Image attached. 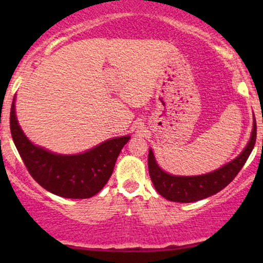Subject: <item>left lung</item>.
<instances>
[{"label": "left lung", "mask_w": 263, "mask_h": 263, "mask_svg": "<svg viewBox=\"0 0 263 263\" xmlns=\"http://www.w3.org/2000/svg\"><path fill=\"white\" fill-rule=\"evenodd\" d=\"M256 122L253 125L252 135L247 143L246 148L242 151L236 159L231 161L220 170L211 173L195 177H177L165 173L156 163L153 152L149 149L148 153V172L151 180L157 192L167 200L176 203H193L201 200L211 195L216 194L229 185L238 172L243 167L250 153L252 152L256 142Z\"/></svg>", "instance_id": "1"}]
</instances>
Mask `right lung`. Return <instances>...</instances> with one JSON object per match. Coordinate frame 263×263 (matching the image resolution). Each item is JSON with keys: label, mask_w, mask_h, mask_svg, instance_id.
Wrapping results in <instances>:
<instances>
[{"label": "right lung", "mask_w": 263, "mask_h": 263, "mask_svg": "<svg viewBox=\"0 0 263 263\" xmlns=\"http://www.w3.org/2000/svg\"><path fill=\"white\" fill-rule=\"evenodd\" d=\"M11 135L33 179L45 190L70 199L98 194L112 174L115 163L129 136L112 138L81 155L62 156L34 146L18 125L14 99L10 114Z\"/></svg>", "instance_id": "1"}]
</instances>
